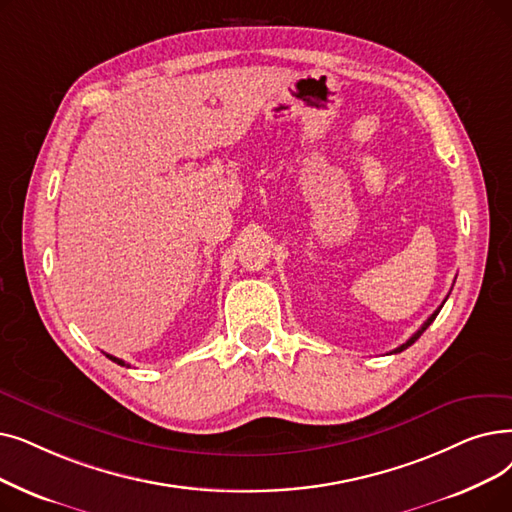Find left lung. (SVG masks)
Masks as SVG:
<instances>
[{"label":"left lung","instance_id":"left-lung-1","mask_svg":"<svg viewBox=\"0 0 512 512\" xmlns=\"http://www.w3.org/2000/svg\"><path fill=\"white\" fill-rule=\"evenodd\" d=\"M443 303H446V301H443ZM441 307H443V305H439V307H437V309H435V311H433V314H431V316H429V320H427V322H425V324H422V326H420V328H418V330H416V332H414V335H412V337H410V339H408V341H406V343H404V345H399V347H397V349H393V353H399V351H404V349H408V347H410V345H412V343H414V341H418V337H420V335H422V332H425V330H427V328H429V326H431V322H433V320H435V318H437V314H439V309H441Z\"/></svg>","mask_w":512,"mask_h":512}]
</instances>
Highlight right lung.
Returning a JSON list of instances; mask_svg holds the SVG:
<instances>
[{
    "label": "right lung",
    "mask_w": 512,
    "mask_h": 512,
    "mask_svg": "<svg viewBox=\"0 0 512 512\" xmlns=\"http://www.w3.org/2000/svg\"><path fill=\"white\" fill-rule=\"evenodd\" d=\"M106 358H108V360H113V362H117V364H119V366H127V364H125V362H123V360H119V358H115V355H108V353H106ZM127 368H129V366H127Z\"/></svg>",
    "instance_id": "obj_1"
}]
</instances>
